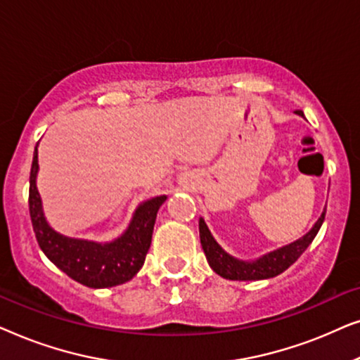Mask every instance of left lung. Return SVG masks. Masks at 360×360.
I'll return each instance as SVG.
<instances>
[{
  "mask_svg": "<svg viewBox=\"0 0 360 360\" xmlns=\"http://www.w3.org/2000/svg\"><path fill=\"white\" fill-rule=\"evenodd\" d=\"M298 115L303 116V111H297ZM324 216H326V208H324L323 214L319 216L316 224L313 226L311 231L308 234H304L302 239L295 240V243L285 245L282 249L274 250L264 257L255 260V262H243L231 257L229 254H226L223 249L219 248L218 243L211 236L208 226L205 224V221L200 218V240L201 248L205 250L206 260H208L210 267L214 270L216 274L228 280H262V278H272L277 277L278 274H282L287 270L290 265L295 264L298 260L311 240L316 238L319 228H321Z\"/></svg>",
  "mask_w": 360,
  "mask_h": 360,
  "instance_id": "obj_1",
  "label": "left lung"
}]
</instances>
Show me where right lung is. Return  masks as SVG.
Returning <instances> with one entry per match:
<instances>
[{
	"label": "right lung",
	"mask_w": 360,
	"mask_h": 360,
	"mask_svg": "<svg viewBox=\"0 0 360 360\" xmlns=\"http://www.w3.org/2000/svg\"><path fill=\"white\" fill-rule=\"evenodd\" d=\"M37 146L29 176V213L39 248L49 260L75 282L90 288H106L131 280L144 265L150 248L155 216L167 196H155L136 210L126 233L110 244L70 239L56 233L42 213V201L36 186Z\"/></svg>",
	"instance_id": "1"
}]
</instances>
